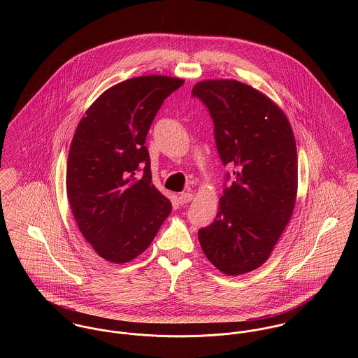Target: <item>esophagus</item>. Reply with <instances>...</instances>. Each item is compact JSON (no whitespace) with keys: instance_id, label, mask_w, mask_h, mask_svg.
<instances>
[{"instance_id":"34e87169","label":"esophagus","mask_w":358,"mask_h":358,"mask_svg":"<svg viewBox=\"0 0 358 358\" xmlns=\"http://www.w3.org/2000/svg\"><path fill=\"white\" fill-rule=\"evenodd\" d=\"M193 197L194 196L192 193H182V194H179V201H180V204H187L193 200Z\"/></svg>"}]
</instances>
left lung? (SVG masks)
I'll use <instances>...</instances> for the list:
<instances>
[{"label":"left lung","mask_w":358,"mask_h":358,"mask_svg":"<svg viewBox=\"0 0 358 358\" xmlns=\"http://www.w3.org/2000/svg\"><path fill=\"white\" fill-rule=\"evenodd\" d=\"M192 95L206 106L219 157L233 169L216 217L199 230V240L216 268L244 274L268 259L292 216L298 192L295 136L284 111L240 81H201Z\"/></svg>","instance_id":"obj_1"}]
</instances>
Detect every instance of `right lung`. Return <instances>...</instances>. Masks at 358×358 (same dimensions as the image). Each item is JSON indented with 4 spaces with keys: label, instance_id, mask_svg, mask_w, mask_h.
Here are the masks:
<instances>
[{
    "label": "right lung",
    "instance_id": "1",
    "mask_svg": "<svg viewBox=\"0 0 358 358\" xmlns=\"http://www.w3.org/2000/svg\"><path fill=\"white\" fill-rule=\"evenodd\" d=\"M183 83L166 76L122 81L92 103L76 129L67 197L81 234L108 262L127 263L146 251L171 213L152 185L145 142L159 107Z\"/></svg>",
    "mask_w": 358,
    "mask_h": 358
}]
</instances>
